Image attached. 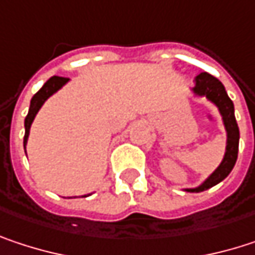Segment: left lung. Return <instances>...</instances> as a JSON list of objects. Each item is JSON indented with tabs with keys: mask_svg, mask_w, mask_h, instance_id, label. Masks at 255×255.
<instances>
[{
	"mask_svg": "<svg viewBox=\"0 0 255 255\" xmlns=\"http://www.w3.org/2000/svg\"><path fill=\"white\" fill-rule=\"evenodd\" d=\"M195 85L189 87V91L193 97H205L210 103H213L220 117H222V123L225 126L226 131V149H225V155L223 159L220 162V165L205 178L201 184L195 186V187H183L181 190L184 192H204L216 184H219L220 181H223L225 178L230 174V171L233 170L236 159H238V149H239V128L236 124V118H235V106L233 102L229 99L225 85L213 75L207 74V72H201L199 75L195 77Z\"/></svg>",
	"mask_w": 255,
	"mask_h": 255,
	"instance_id": "1",
	"label": "left lung"
}]
</instances>
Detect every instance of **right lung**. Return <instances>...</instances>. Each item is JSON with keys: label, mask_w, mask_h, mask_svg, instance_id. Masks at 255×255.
Masks as SVG:
<instances>
[{"label": "right lung", "mask_w": 255, "mask_h": 255, "mask_svg": "<svg viewBox=\"0 0 255 255\" xmlns=\"http://www.w3.org/2000/svg\"><path fill=\"white\" fill-rule=\"evenodd\" d=\"M71 79L69 78H62V77H53L50 78L41 88H39V91L30 99V106H29V112H27V115H26L25 118V137H23V147H25V152H26V144H27V138H29V131H30V126H32V123H33V120H35V117H36V114L39 112V109L42 108V105L53 96V94H56L60 88H63L68 82H69ZM91 193H88V195H82L84 198H87V196H90Z\"/></svg>", "instance_id": "right-lung-1"}]
</instances>
